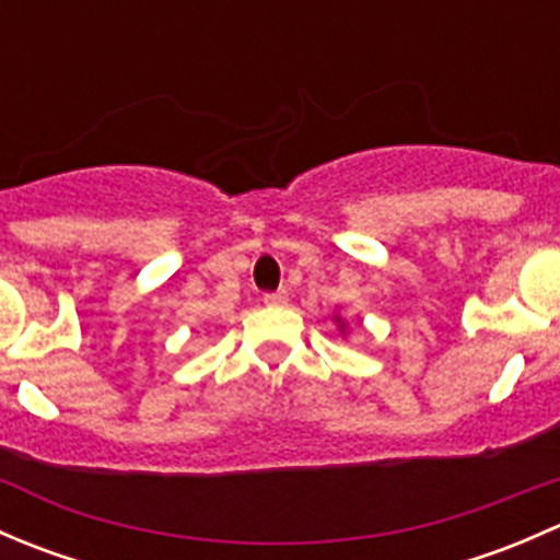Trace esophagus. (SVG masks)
<instances>
[{"label":"esophagus","mask_w":560,"mask_h":560,"mask_svg":"<svg viewBox=\"0 0 560 560\" xmlns=\"http://www.w3.org/2000/svg\"><path fill=\"white\" fill-rule=\"evenodd\" d=\"M262 301H265V306H287V301H290V298H287L284 290H279V292H268Z\"/></svg>","instance_id":"esophagus-1"}]
</instances>
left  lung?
I'll return each instance as SVG.
<instances>
[{"label":"left lung","mask_w":560,"mask_h":560,"mask_svg":"<svg viewBox=\"0 0 560 560\" xmlns=\"http://www.w3.org/2000/svg\"><path fill=\"white\" fill-rule=\"evenodd\" d=\"M336 322H338V325H341V332H343V322H341V316H336Z\"/></svg>","instance_id":"obj_1"}]
</instances>
